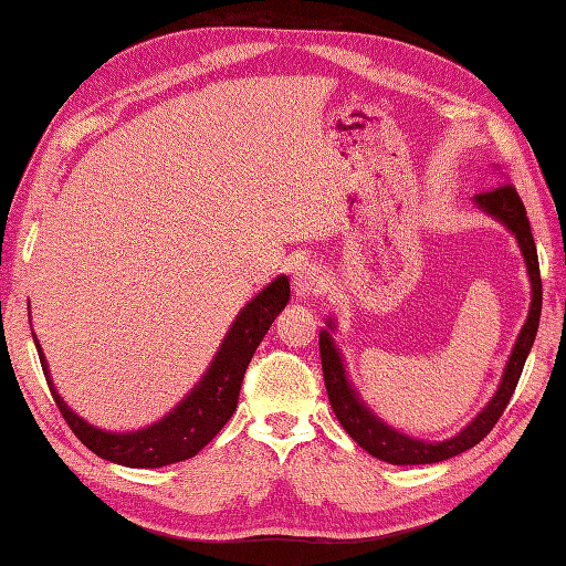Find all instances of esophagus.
I'll return each instance as SVG.
<instances>
[{"mask_svg": "<svg viewBox=\"0 0 566 566\" xmlns=\"http://www.w3.org/2000/svg\"><path fill=\"white\" fill-rule=\"evenodd\" d=\"M293 285H295V295L297 297L318 295L321 290H324V285H326L324 271H321V266L314 264V262H302V264L295 266Z\"/></svg>", "mask_w": 566, "mask_h": 566, "instance_id": "1", "label": "esophagus"}]
</instances>
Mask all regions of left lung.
<instances>
[{
  "label": "left lung",
  "mask_w": 566,
  "mask_h": 566,
  "mask_svg": "<svg viewBox=\"0 0 566 566\" xmlns=\"http://www.w3.org/2000/svg\"><path fill=\"white\" fill-rule=\"evenodd\" d=\"M473 202L479 205L481 211L491 213L493 219L505 223L507 231H512V235L516 238L518 250L524 254L528 279H531V307L524 321V328L518 331V338L505 364V371H502L500 386L493 395V400L488 402L479 411L476 419H473L469 426H464L460 433L442 442H426V440H417V438H409L407 433L395 431L392 426H388L384 419H378L374 411L366 407V402L355 390L353 380H349L345 371L340 347L335 345V338H333L335 335L333 321H326V326L318 333L321 369H324L328 400L335 417H338L343 429L359 448L374 454L376 460H384L388 464H433V462L450 460L454 454H462L464 450L481 442L488 433L493 431V426L502 417V411H505V407L510 405V397L514 395L518 376L524 371V364L533 347V340H536L541 304H543V285H541L536 242H533L531 223H528L522 197H518L516 188H512L510 182H500V186L493 190L479 192L473 197Z\"/></svg>",
  "instance_id": "8db88e82"
}]
</instances>
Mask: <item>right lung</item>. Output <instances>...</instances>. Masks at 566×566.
<instances>
[{
	"label": "right lung",
	"instance_id": "obj_1",
	"mask_svg": "<svg viewBox=\"0 0 566 566\" xmlns=\"http://www.w3.org/2000/svg\"><path fill=\"white\" fill-rule=\"evenodd\" d=\"M287 300V276H279L252 302H248L235 316L233 326L228 328L219 353L213 355L207 374L200 378V384L182 397L164 419L128 433H112L97 429V426L87 423L83 417L75 415V411L61 400V395L52 384L48 359L42 355V347L35 338V333L33 340L38 347L44 378H48V386L52 390L61 417L66 419L69 429L78 436L83 446L106 462L133 469H157L190 460V457H195L205 446H209V440L223 429L228 419L233 417L242 378H245L254 349L271 328L273 318L281 314V310H285Z\"/></svg>",
	"mask_w": 566,
	"mask_h": 566
}]
</instances>
